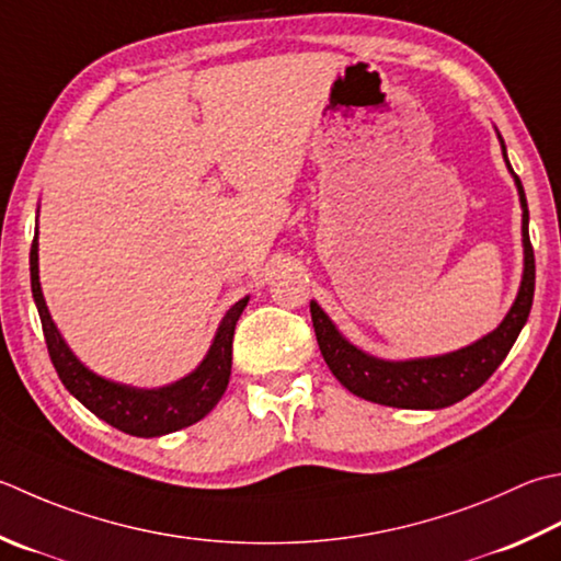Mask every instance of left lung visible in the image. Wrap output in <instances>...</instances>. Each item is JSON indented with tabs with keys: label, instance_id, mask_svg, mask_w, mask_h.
Here are the masks:
<instances>
[{
	"label": "left lung",
	"instance_id": "left-lung-1",
	"mask_svg": "<svg viewBox=\"0 0 561 561\" xmlns=\"http://www.w3.org/2000/svg\"><path fill=\"white\" fill-rule=\"evenodd\" d=\"M499 142L503 150V160H506V168L513 174L523 208V279L518 287V296H515L506 318H503L499 328H493L489 335L479 337L477 343H471L467 347L453 350V353L413 359H383L377 355H369L365 350L350 343V340L337 331L331 316H328L316 301H311L313 331L325 365L331 367L335 379L343 383L347 391H353L355 397L371 403L393 405V409H447V405L462 401L471 391H477L511 353L515 337L520 335L533 309L535 255L528 233L530 214L528 202H525L523 184L518 180V174L511 168L506 156V142H503L501 134Z\"/></svg>",
	"mask_w": 561,
	"mask_h": 561
}]
</instances>
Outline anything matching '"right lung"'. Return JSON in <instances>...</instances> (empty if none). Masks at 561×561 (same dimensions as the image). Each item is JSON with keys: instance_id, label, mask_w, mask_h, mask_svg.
Returning a JSON list of instances; mask_svg holds the SVG:
<instances>
[{"instance_id": "obj_1", "label": "right lung", "mask_w": 561, "mask_h": 561, "mask_svg": "<svg viewBox=\"0 0 561 561\" xmlns=\"http://www.w3.org/2000/svg\"><path fill=\"white\" fill-rule=\"evenodd\" d=\"M31 291L41 316L43 335H46L48 355L55 371H58L65 389L84 409H90L96 419H102L104 423L128 435L160 437L202 421L221 401L230 379V362H233L236 323L248 306L250 296L236 301L226 311L211 340V347H208V353L196 365V369L178 381L164 383V387L140 389L96 375V371L82 365L80 357L65 343V337L60 335L48 311L46 299H43L38 277V226L31 245Z\"/></svg>"}]
</instances>
